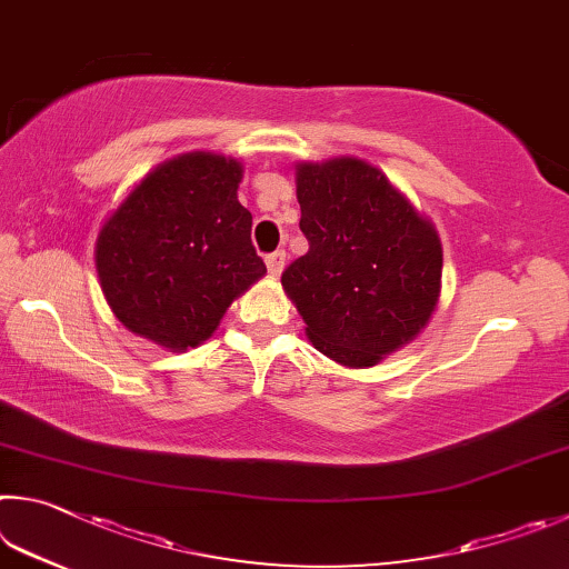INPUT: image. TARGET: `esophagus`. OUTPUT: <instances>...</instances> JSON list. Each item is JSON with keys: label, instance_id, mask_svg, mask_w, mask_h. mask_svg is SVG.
<instances>
[{"label": "esophagus", "instance_id": "1", "mask_svg": "<svg viewBox=\"0 0 569 569\" xmlns=\"http://www.w3.org/2000/svg\"><path fill=\"white\" fill-rule=\"evenodd\" d=\"M284 257H287L284 249H274V252H269V254H267L264 262H267L269 274H274V277H277L279 272H282V267H284Z\"/></svg>", "mask_w": 569, "mask_h": 569}]
</instances>
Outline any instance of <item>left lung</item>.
<instances>
[{"instance_id":"obj_1","label":"left lung","mask_w":569,"mask_h":569,"mask_svg":"<svg viewBox=\"0 0 569 569\" xmlns=\"http://www.w3.org/2000/svg\"><path fill=\"white\" fill-rule=\"evenodd\" d=\"M300 229L310 242L282 272L284 292L322 355L370 367L435 312L442 244L380 169L332 159L297 169Z\"/></svg>"}]
</instances>
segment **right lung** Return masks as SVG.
Masks as SVG:
<instances>
[{
	"label": "right lung",
	"mask_w": 569,
	"mask_h": 569,
	"mask_svg": "<svg viewBox=\"0 0 569 569\" xmlns=\"http://www.w3.org/2000/svg\"><path fill=\"white\" fill-rule=\"evenodd\" d=\"M242 167L184 154L157 167L109 217L97 239V274L129 330L169 350L204 342L254 279L267 272L239 204Z\"/></svg>",
	"instance_id": "1"
}]
</instances>
